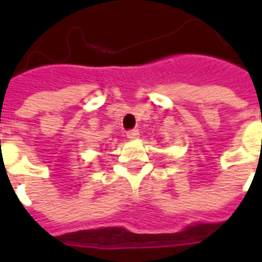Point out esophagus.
<instances>
[{"label": "esophagus", "instance_id": "1", "mask_svg": "<svg viewBox=\"0 0 262 262\" xmlns=\"http://www.w3.org/2000/svg\"><path fill=\"white\" fill-rule=\"evenodd\" d=\"M139 130L137 129H132V130H129L127 133H126V136H127V139H137L139 137Z\"/></svg>", "mask_w": 262, "mask_h": 262}]
</instances>
